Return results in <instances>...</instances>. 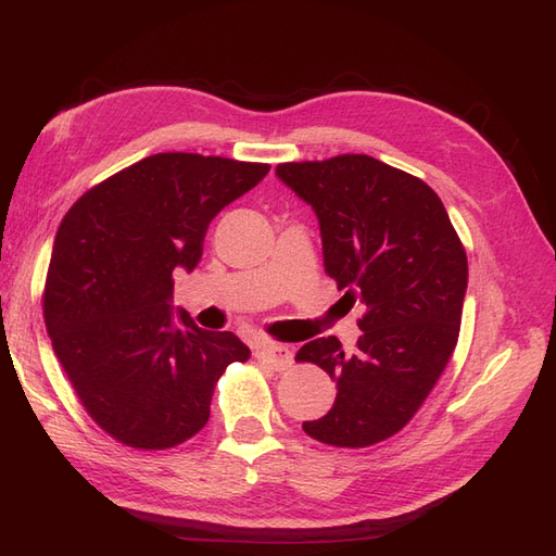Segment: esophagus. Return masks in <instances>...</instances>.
Returning <instances> with one entry per match:
<instances>
[{
    "instance_id": "34e87169",
    "label": "esophagus",
    "mask_w": 556,
    "mask_h": 556,
    "mask_svg": "<svg viewBox=\"0 0 556 556\" xmlns=\"http://www.w3.org/2000/svg\"><path fill=\"white\" fill-rule=\"evenodd\" d=\"M257 359L262 364H268L271 368H276V371H285V368H290L292 362H294V355L290 348L285 345H264L260 352H257Z\"/></svg>"
}]
</instances>
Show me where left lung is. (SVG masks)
<instances>
[{"mask_svg": "<svg viewBox=\"0 0 556 556\" xmlns=\"http://www.w3.org/2000/svg\"><path fill=\"white\" fill-rule=\"evenodd\" d=\"M276 174L313 206L325 271L362 308L355 350L329 336L296 352L336 380L331 410L304 431L333 447L376 445L410 422L452 357L466 250L439 194L376 157L285 162Z\"/></svg>", "mask_w": 556, "mask_h": 556, "instance_id": "obj_1", "label": "left lung"}]
</instances>
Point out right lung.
<instances>
[{"label":"right lung","mask_w":556,"mask_h":556,"mask_svg":"<svg viewBox=\"0 0 556 556\" xmlns=\"http://www.w3.org/2000/svg\"><path fill=\"white\" fill-rule=\"evenodd\" d=\"M271 166L157 153L97 182L62 217L43 319L83 408L134 450H169L204 429L215 382L250 350L172 313L174 268L192 271L208 223Z\"/></svg>","instance_id":"1"}]
</instances>
